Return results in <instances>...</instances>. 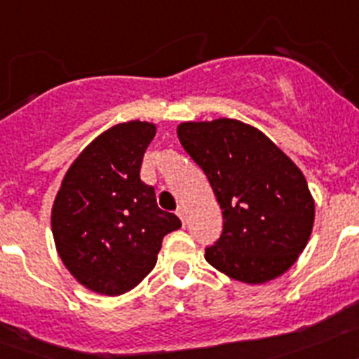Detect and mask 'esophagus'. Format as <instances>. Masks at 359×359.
Segmentation results:
<instances>
[{"instance_id": "34e87169", "label": "esophagus", "mask_w": 359, "mask_h": 359, "mask_svg": "<svg viewBox=\"0 0 359 359\" xmlns=\"http://www.w3.org/2000/svg\"><path fill=\"white\" fill-rule=\"evenodd\" d=\"M176 214H177V217L182 219V223H185V221H187V210H185V207H180V208H177Z\"/></svg>"}]
</instances>
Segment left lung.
Returning a JSON list of instances; mask_svg holds the SVG:
<instances>
[{"instance_id":"left-lung-1","label":"left lung","mask_w":359,"mask_h":359,"mask_svg":"<svg viewBox=\"0 0 359 359\" xmlns=\"http://www.w3.org/2000/svg\"><path fill=\"white\" fill-rule=\"evenodd\" d=\"M177 138L207 174L223 210V233L205 250L208 264L244 284L286 273L315 223V199L302 170L241 120L183 122Z\"/></svg>"}]
</instances>
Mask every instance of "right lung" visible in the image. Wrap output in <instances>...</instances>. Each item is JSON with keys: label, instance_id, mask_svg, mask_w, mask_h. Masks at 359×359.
I'll return each instance as SVG.
<instances>
[{"label": "right lung", "instance_id": "add662e5", "mask_svg": "<svg viewBox=\"0 0 359 359\" xmlns=\"http://www.w3.org/2000/svg\"><path fill=\"white\" fill-rule=\"evenodd\" d=\"M156 123H116L98 135L66 170L52 207V233L62 264L86 290L118 297L156 266L161 241L182 221L158 208L140 180Z\"/></svg>", "mask_w": 359, "mask_h": 359}]
</instances>
